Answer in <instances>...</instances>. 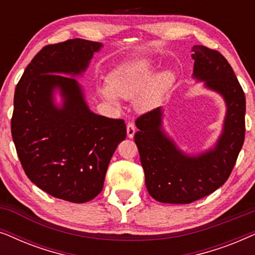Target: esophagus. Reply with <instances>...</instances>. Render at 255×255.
I'll return each instance as SVG.
<instances>
[{
    "instance_id": "obj_1",
    "label": "esophagus",
    "mask_w": 255,
    "mask_h": 255,
    "mask_svg": "<svg viewBox=\"0 0 255 255\" xmlns=\"http://www.w3.org/2000/svg\"><path fill=\"white\" fill-rule=\"evenodd\" d=\"M127 132H128V138H133V135L135 133V127H134L133 123H128Z\"/></svg>"
}]
</instances>
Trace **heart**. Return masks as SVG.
I'll return each instance as SVG.
<instances>
[{
  "instance_id": "b5f03b06",
  "label": "heart",
  "mask_w": 255,
  "mask_h": 255,
  "mask_svg": "<svg viewBox=\"0 0 255 255\" xmlns=\"http://www.w3.org/2000/svg\"><path fill=\"white\" fill-rule=\"evenodd\" d=\"M154 69V65L147 59L122 65L111 73L108 86L101 87V96L118 106V97L130 100L139 95L135 101L139 111L155 109L173 86L175 75L172 71H162L153 76Z\"/></svg>"
}]
</instances>
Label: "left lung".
<instances>
[{
	"label": "left lung",
	"instance_id": "obj_1",
	"mask_svg": "<svg viewBox=\"0 0 255 255\" xmlns=\"http://www.w3.org/2000/svg\"><path fill=\"white\" fill-rule=\"evenodd\" d=\"M193 78L225 101L223 131L212 148L189 155L177 147L162 128V109L141 115L134 134L145 183L151 196L162 203L188 204L214 193L229 179L245 139L246 99L228 60L215 50L195 45Z\"/></svg>",
	"mask_w": 255,
	"mask_h": 255
}]
</instances>
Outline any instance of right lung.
<instances>
[{
	"mask_svg": "<svg viewBox=\"0 0 255 255\" xmlns=\"http://www.w3.org/2000/svg\"><path fill=\"white\" fill-rule=\"evenodd\" d=\"M102 46L69 39L43 47L13 97L11 134L24 172L45 193L73 203H85L102 191L111 156L127 138L123 120L90 111L74 78L85 73ZM57 90L60 107L54 102Z\"/></svg>",
	"mask_w": 255,
	"mask_h": 255,
	"instance_id": "add662e5",
	"label": "right lung"
}]
</instances>
